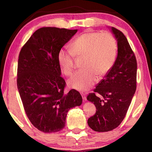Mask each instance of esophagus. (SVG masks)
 Instances as JSON below:
<instances>
[{
  "label": "esophagus",
  "instance_id": "esophagus-1",
  "mask_svg": "<svg viewBox=\"0 0 152 152\" xmlns=\"http://www.w3.org/2000/svg\"><path fill=\"white\" fill-rule=\"evenodd\" d=\"M82 99L83 101H86V95L85 93H82Z\"/></svg>",
  "mask_w": 152,
  "mask_h": 152
}]
</instances>
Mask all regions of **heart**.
Returning a JSON list of instances; mask_svg holds the SVG:
<instances>
[{
    "label": "heart",
    "mask_w": 152,
    "mask_h": 152,
    "mask_svg": "<svg viewBox=\"0 0 152 152\" xmlns=\"http://www.w3.org/2000/svg\"><path fill=\"white\" fill-rule=\"evenodd\" d=\"M117 55V44L110 34L86 32L76 37L70 48L64 47L59 51L57 59L63 72L72 74L75 57H83L82 67L75 72L68 84L78 91H86L94 84L97 76L101 78L110 70Z\"/></svg>",
    "instance_id": "b5f03b06"
}]
</instances>
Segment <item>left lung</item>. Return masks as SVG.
<instances>
[{
	"label": "left lung",
	"mask_w": 152,
	"mask_h": 152,
	"mask_svg": "<svg viewBox=\"0 0 152 152\" xmlns=\"http://www.w3.org/2000/svg\"><path fill=\"white\" fill-rule=\"evenodd\" d=\"M111 31L117 40V58L94 93L87 96L96 109L88 124L96 132L112 131L120 125L137 88V63L134 52L122 32L114 27ZM97 93L99 96L96 95Z\"/></svg>",
	"instance_id": "1"
}]
</instances>
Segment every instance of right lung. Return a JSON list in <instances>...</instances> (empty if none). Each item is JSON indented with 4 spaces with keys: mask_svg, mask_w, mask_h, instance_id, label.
I'll list each match as a JSON object with an SVG mask.
<instances>
[{
    "mask_svg": "<svg viewBox=\"0 0 152 152\" xmlns=\"http://www.w3.org/2000/svg\"><path fill=\"white\" fill-rule=\"evenodd\" d=\"M78 30L42 27L36 31L20 51L18 89L31 124L44 133H56L65 126L67 112L80 106L82 98L75 89L65 93L61 76L59 51Z\"/></svg>",
    "mask_w": 152,
    "mask_h": 152,
    "instance_id": "right-lung-1",
    "label": "right lung"
}]
</instances>
